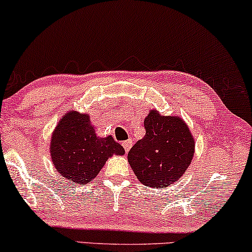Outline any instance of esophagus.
<instances>
[{
  "label": "esophagus",
  "mask_w": 252,
  "mask_h": 252,
  "mask_svg": "<svg viewBox=\"0 0 252 252\" xmlns=\"http://www.w3.org/2000/svg\"><path fill=\"white\" fill-rule=\"evenodd\" d=\"M132 145H133L132 140H126V141L123 142V147H124V148H125V152L126 153L128 152L130 148H132Z\"/></svg>",
  "instance_id": "esophagus-1"
}]
</instances>
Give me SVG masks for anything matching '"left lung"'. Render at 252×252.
<instances>
[{"label":"left lung","instance_id":"obj_1","mask_svg":"<svg viewBox=\"0 0 252 252\" xmlns=\"http://www.w3.org/2000/svg\"><path fill=\"white\" fill-rule=\"evenodd\" d=\"M146 135L130 148L129 165L143 185L166 188L177 182L191 164L194 139L179 117L150 111L145 119Z\"/></svg>","mask_w":252,"mask_h":252}]
</instances>
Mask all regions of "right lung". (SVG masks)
<instances>
[{"label":"right lung","instance_id":"obj_1","mask_svg":"<svg viewBox=\"0 0 252 252\" xmlns=\"http://www.w3.org/2000/svg\"><path fill=\"white\" fill-rule=\"evenodd\" d=\"M50 152L59 174L77 185L93 181L113 154H125L123 146L111 135L98 138L89 114L76 111H69L58 123Z\"/></svg>","mask_w":252,"mask_h":252}]
</instances>
